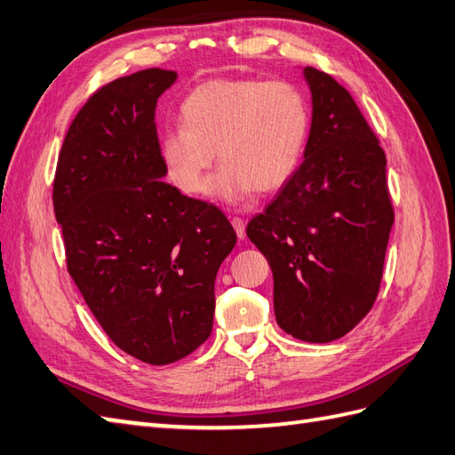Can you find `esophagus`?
Segmentation results:
<instances>
[{
	"label": "esophagus",
	"instance_id": "obj_1",
	"mask_svg": "<svg viewBox=\"0 0 455 455\" xmlns=\"http://www.w3.org/2000/svg\"><path fill=\"white\" fill-rule=\"evenodd\" d=\"M231 226L235 228V234H237V237L239 239H245V220L243 218H239V216H235V218H231Z\"/></svg>",
	"mask_w": 455,
	"mask_h": 455
}]
</instances>
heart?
Listing matches in <instances>:
<instances>
[{"instance_id":"1","label":"heart","mask_w":455,"mask_h":455,"mask_svg":"<svg viewBox=\"0 0 455 455\" xmlns=\"http://www.w3.org/2000/svg\"><path fill=\"white\" fill-rule=\"evenodd\" d=\"M180 116L181 125L160 139L165 173L180 191L201 195L218 150L221 168L210 191L226 201L283 187L299 168L311 129L307 96L283 79L206 81L187 94Z\"/></svg>"}]
</instances>
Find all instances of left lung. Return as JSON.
Returning a JSON list of instances; mask_svg holds the SVG:
<instances>
[{
    "mask_svg": "<svg viewBox=\"0 0 455 455\" xmlns=\"http://www.w3.org/2000/svg\"><path fill=\"white\" fill-rule=\"evenodd\" d=\"M313 124L305 160L247 226L274 275V313L311 343L346 336L380 291L394 206L386 154L334 76L305 69Z\"/></svg>",
    "mask_w": 455,
    "mask_h": 455,
    "instance_id": "1",
    "label": "left lung"
}]
</instances>
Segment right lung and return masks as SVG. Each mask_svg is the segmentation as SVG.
Masks as SVG:
<instances>
[{
    "label": "right lung",
    "instance_id": "right-lung-1",
    "mask_svg": "<svg viewBox=\"0 0 455 455\" xmlns=\"http://www.w3.org/2000/svg\"><path fill=\"white\" fill-rule=\"evenodd\" d=\"M177 73L150 68L86 100L53 177L73 282L116 346L170 364L208 339L214 280L237 234L214 204L162 181L154 112Z\"/></svg>",
    "mask_w": 455,
    "mask_h": 455
}]
</instances>
